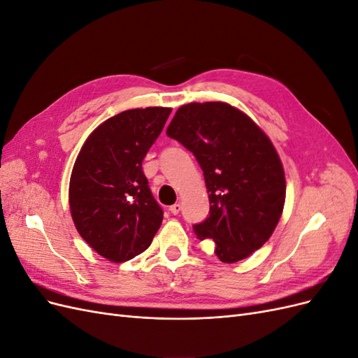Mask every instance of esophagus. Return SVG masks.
<instances>
[{
  "mask_svg": "<svg viewBox=\"0 0 358 358\" xmlns=\"http://www.w3.org/2000/svg\"><path fill=\"white\" fill-rule=\"evenodd\" d=\"M170 213H173V215H178L179 212H180V204L179 203H176V204H173V206H170Z\"/></svg>",
  "mask_w": 358,
  "mask_h": 358,
  "instance_id": "1",
  "label": "esophagus"
}]
</instances>
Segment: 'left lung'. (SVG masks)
Instances as JSON below:
<instances>
[{"mask_svg":"<svg viewBox=\"0 0 358 358\" xmlns=\"http://www.w3.org/2000/svg\"><path fill=\"white\" fill-rule=\"evenodd\" d=\"M196 157L210 210L192 225L200 241L212 239L222 263H236L262 248L285 203V173L275 146L251 117L221 103L180 106L167 128Z\"/></svg>","mask_w":358,"mask_h":358,"instance_id":"8db88e82","label":"left lung"}]
</instances>
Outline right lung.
<instances>
[{"instance_id":"obj_1","label":"right lung","mask_w":358,"mask_h":358,"mask_svg":"<svg viewBox=\"0 0 358 358\" xmlns=\"http://www.w3.org/2000/svg\"><path fill=\"white\" fill-rule=\"evenodd\" d=\"M170 113L169 107L117 113L94 129L76 158L71 218L82 239L109 262L124 263L146 251L162 222L142 162Z\"/></svg>"}]
</instances>
